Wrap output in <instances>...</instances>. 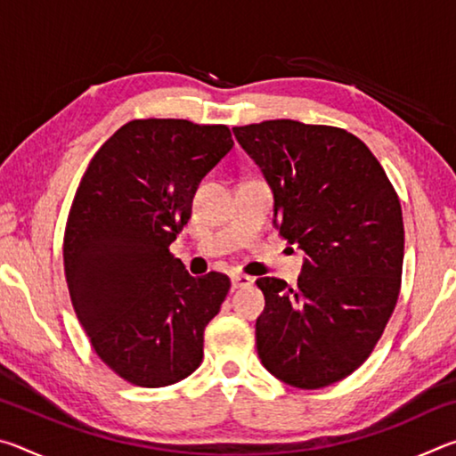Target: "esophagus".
Instances as JSON below:
<instances>
[{
  "label": "esophagus",
  "mask_w": 456,
  "mask_h": 456,
  "mask_svg": "<svg viewBox=\"0 0 456 456\" xmlns=\"http://www.w3.org/2000/svg\"><path fill=\"white\" fill-rule=\"evenodd\" d=\"M231 283H233V289L249 288V285L253 283V277L245 275V273H233V275H231Z\"/></svg>",
  "instance_id": "obj_1"
}]
</instances>
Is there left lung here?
I'll return each mask as SVG.
<instances>
[{"label":"left lung","instance_id":"1","mask_svg":"<svg viewBox=\"0 0 456 456\" xmlns=\"http://www.w3.org/2000/svg\"><path fill=\"white\" fill-rule=\"evenodd\" d=\"M233 133L273 191L280 235L307 256L297 288L257 280L261 364L296 388H323L364 364L395 312L403 207L382 165L348 130L265 120Z\"/></svg>","mask_w":456,"mask_h":456}]
</instances>
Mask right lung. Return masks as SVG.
<instances>
[{
    "mask_svg": "<svg viewBox=\"0 0 456 456\" xmlns=\"http://www.w3.org/2000/svg\"><path fill=\"white\" fill-rule=\"evenodd\" d=\"M233 146L225 125L141 118L92 157L64 231V272L98 358L142 388L183 380L203 362L207 323L231 289L225 273L192 277L171 245L197 184Z\"/></svg>",
    "mask_w": 456,
    "mask_h": 456,
    "instance_id": "right-lung-1",
    "label": "right lung"
}]
</instances>
